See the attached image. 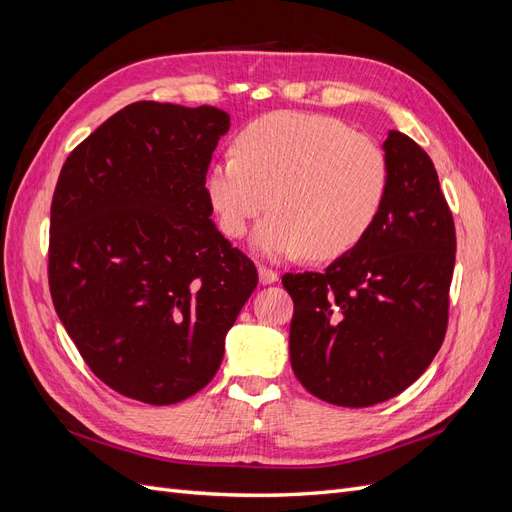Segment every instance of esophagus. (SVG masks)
I'll return each instance as SVG.
<instances>
[{"label": "esophagus", "instance_id": "34e87169", "mask_svg": "<svg viewBox=\"0 0 512 512\" xmlns=\"http://www.w3.org/2000/svg\"><path fill=\"white\" fill-rule=\"evenodd\" d=\"M258 280L260 284H275L277 280H280V275H277V271L273 269H267V267H258Z\"/></svg>", "mask_w": 512, "mask_h": 512}]
</instances>
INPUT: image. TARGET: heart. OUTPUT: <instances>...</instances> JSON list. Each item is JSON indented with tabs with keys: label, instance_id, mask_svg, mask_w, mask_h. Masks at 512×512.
<instances>
[{
	"label": "heart",
	"instance_id": "1",
	"mask_svg": "<svg viewBox=\"0 0 512 512\" xmlns=\"http://www.w3.org/2000/svg\"><path fill=\"white\" fill-rule=\"evenodd\" d=\"M391 164L346 121L312 113H271L237 136V153L215 160L205 194L230 239L243 237L269 205L254 247L267 258L348 254L376 224Z\"/></svg>",
	"mask_w": 512,
	"mask_h": 512
}]
</instances>
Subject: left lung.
<instances>
[{
	"instance_id": "1",
	"label": "left lung",
	"mask_w": 512,
	"mask_h": 512,
	"mask_svg": "<svg viewBox=\"0 0 512 512\" xmlns=\"http://www.w3.org/2000/svg\"><path fill=\"white\" fill-rule=\"evenodd\" d=\"M384 207L367 237L322 273H286L290 363L322 401L367 408L399 395L438 354L455 269V222L431 158L391 130Z\"/></svg>"
}]
</instances>
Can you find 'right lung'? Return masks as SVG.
Returning <instances> with one entry per match:
<instances>
[{
    "instance_id": "right-lung-1",
    "label": "right lung",
    "mask_w": 512,
    "mask_h": 512,
    "mask_svg": "<svg viewBox=\"0 0 512 512\" xmlns=\"http://www.w3.org/2000/svg\"><path fill=\"white\" fill-rule=\"evenodd\" d=\"M230 117L134 102L61 166L51 205L55 312L113 391L170 406L211 382L258 284L211 220L205 175Z\"/></svg>"
}]
</instances>
